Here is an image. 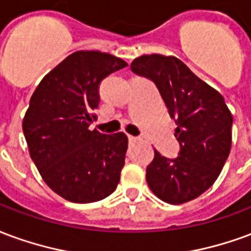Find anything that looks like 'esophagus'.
Here are the masks:
<instances>
[{
  "instance_id": "esophagus-1",
  "label": "esophagus",
  "mask_w": 251,
  "mask_h": 251,
  "mask_svg": "<svg viewBox=\"0 0 251 251\" xmlns=\"http://www.w3.org/2000/svg\"><path fill=\"white\" fill-rule=\"evenodd\" d=\"M128 140H129V142H135V140H138V138H136V136H132V135H128Z\"/></svg>"
}]
</instances>
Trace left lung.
Returning a JSON list of instances; mask_svg holds the SVG:
<instances>
[{"label":"left lung","mask_w":251,"mask_h":251,"mask_svg":"<svg viewBox=\"0 0 251 251\" xmlns=\"http://www.w3.org/2000/svg\"><path fill=\"white\" fill-rule=\"evenodd\" d=\"M131 71L156 85L180 146L174 159L155 150L146 171L148 186L167 203L195 199L213 186L230 153L233 116L225 99L176 57L142 56Z\"/></svg>","instance_id":"8db88e82"}]
</instances>
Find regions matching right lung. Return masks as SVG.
I'll use <instances>...</instances> for the list:
<instances>
[{
	"mask_svg": "<svg viewBox=\"0 0 251 251\" xmlns=\"http://www.w3.org/2000/svg\"><path fill=\"white\" fill-rule=\"evenodd\" d=\"M127 63L108 53L68 56L38 84L23 129L30 158L45 183L67 201L98 202L116 190L128 148L126 133L89 131L99 88Z\"/></svg>",
	"mask_w": 251,
	"mask_h": 251,
	"instance_id": "add662e5",
	"label": "right lung"
}]
</instances>
